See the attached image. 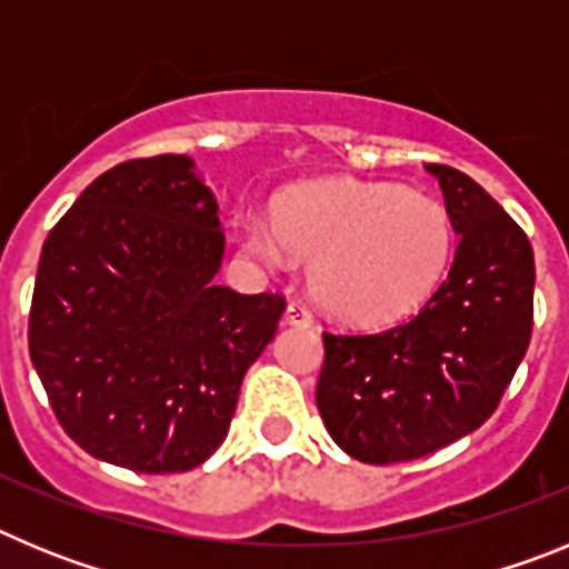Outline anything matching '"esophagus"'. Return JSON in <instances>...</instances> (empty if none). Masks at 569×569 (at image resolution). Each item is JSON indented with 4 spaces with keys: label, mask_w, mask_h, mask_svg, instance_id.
I'll return each instance as SVG.
<instances>
[{
    "label": "esophagus",
    "mask_w": 569,
    "mask_h": 569,
    "mask_svg": "<svg viewBox=\"0 0 569 569\" xmlns=\"http://www.w3.org/2000/svg\"><path fill=\"white\" fill-rule=\"evenodd\" d=\"M284 321H288V325H293V328H310V325H313V316H310V310L305 308V305H299V301H290L288 310H284Z\"/></svg>",
    "instance_id": "34e87169"
}]
</instances>
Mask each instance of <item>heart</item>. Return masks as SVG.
Returning a JSON list of instances; mask_svg holds the SVG:
<instances>
[{"label":"heart","mask_w":569,"mask_h":569,"mask_svg":"<svg viewBox=\"0 0 569 569\" xmlns=\"http://www.w3.org/2000/svg\"><path fill=\"white\" fill-rule=\"evenodd\" d=\"M241 250L270 270L313 259L321 308L356 328H381L419 310L453 253V222L433 196L399 184L319 179L281 193L273 219L241 216Z\"/></svg>","instance_id":"obj_1"}]
</instances>
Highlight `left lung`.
<instances>
[{"label": "left lung", "instance_id": "1", "mask_svg": "<svg viewBox=\"0 0 569 569\" xmlns=\"http://www.w3.org/2000/svg\"><path fill=\"white\" fill-rule=\"evenodd\" d=\"M425 168L459 236L447 279L405 325L325 333L316 405L336 445L365 465L421 459L479 430L530 345V239L470 176Z\"/></svg>", "mask_w": 569, "mask_h": 569}]
</instances>
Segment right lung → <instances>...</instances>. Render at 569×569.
Returning a JSON list of instances; mask_svg holds the SVG:
<instances>
[{"mask_svg":"<svg viewBox=\"0 0 569 569\" xmlns=\"http://www.w3.org/2000/svg\"><path fill=\"white\" fill-rule=\"evenodd\" d=\"M224 233L190 156L90 182L42 244L28 347L64 433L93 459L184 472L219 450L279 293L216 284Z\"/></svg>","mask_w":569,"mask_h":569,"instance_id":"1","label":"right lung"}]
</instances>
